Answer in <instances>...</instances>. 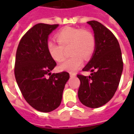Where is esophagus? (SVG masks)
Listing matches in <instances>:
<instances>
[{"label":"esophagus","instance_id":"obj_1","mask_svg":"<svg viewBox=\"0 0 134 134\" xmlns=\"http://www.w3.org/2000/svg\"><path fill=\"white\" fill-rule=\"evenodd\" d=\"M69 75L70 77H75V76H76V74L75 73H72V72H70Z\"/></svg>","mask_w":134,"mask_h":134}]
</instances>
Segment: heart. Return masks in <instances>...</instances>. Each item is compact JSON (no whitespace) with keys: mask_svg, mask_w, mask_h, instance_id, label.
I'll return each mask as SVG.
<instances>
[{"mask_svg":"<svg viewBox=\"0 0 134 134\" xmlns=\"http://www.w3.org/2000/svg\"><path fill=\"white\" fill-rule=\"evenodd\" d=\"M56 43L53 41L47 42V51L51 58L55 62H61L64 59V49L69 48V59L59 65L60 71L73 72L83 63V59L89 60L95 52L96 41L95 36L88 30L65 27L55 35Z\"/></svg>","mask_w":134,"mask_h":134,"instance_id":"1","label":"heart"}]
</instances>
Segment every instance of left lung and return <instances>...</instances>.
<instances>
[{
    "mask_svg": "<svg viewBox=\"0 0 134 134\" xmlns=\"http://www.w3.org/2000/svg\"><path fill=\"white\" fill-rule=\"evenodd\" d=\"M87 23L92 27L96 41L95 53L83 71L90 76L77 75L80 79L78 98L90 108H98L113 97L119 86L123 70V61L119 43L108 28L96 21Z\"/></svg>",
    "mask_w": 134,
    "mask_h": 134,
    "instance_id": "8db88e82",
    "label": "left lung"
}]
</instances>
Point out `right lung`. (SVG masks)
<instances>
[{"label": "right lung", "instance_id": "1", "mask_svg": "<svg viewBox=\"0 0 134 134\" xmlns=\"http://www.w3.org/2000/svg\"><path fill=\"white\" fill-rule=\"evenodd\" d=\"M58 24L39 23L21 39L16 51L15 77L26 101L36 110L48 113L61 104L69 74H51L57 65L47 51L48 35Z\"/></svg>", "mask_w": 134, "mask_h": 134}]
</instances>
